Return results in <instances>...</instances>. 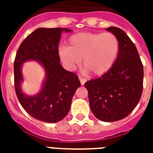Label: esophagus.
<instances>
[{"label":"esophagus","instance_id":"34e87169","mask_svg":"<svg viewBox=\"0 0 153 153\" xmlns=\"http://www.w3.org/2000/svg\"><path fill=\"white\" fill-rule=\"evenodd\" d=\"M79 80H80V83H81V84H82V85H83L84 83H86V81H87L86 79L82 78V77H79Z\"/></svg>","mask_w":153,"mask_h":153}]
</instances>
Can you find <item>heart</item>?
I'll use <instances>...</instances> for the list:
<instances>
[{"label": "heart", "mask_w": 153, "mask_h": 153, "mask_svg": "<svg viewBox=\"0 0 153 153\" xmlns=\"http://www.w3.org/2000/svg\"><path fill=\"white\" fill-rule=\"evenodd\" d=\"M119 51L120 42L112 33L83 32L70 37L68 47H60L58 54L69 69L78 66L83 59V66L101 76L112 68Z\"/></svg>", "instance_id": "heart-1"}]
</instances>
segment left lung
<instances>
[{"label": "left lung", "instance_id": "obj_1", "mask_svg": "<svg viewBox=\"0 0 153 153\" xmlns=\"http://www.w3.org/2000/svg\"><path fill=\"white\" fill-rule=\"evenodd\" d=\"M106 30L117 37L118 56L113 67L98 79L87 81L91 111L105 122L125 118L138 105L143 93V66L138 50L122 29L109 27Z\"/></svg>", "mask_w": 153, "mask_h": 153}]
</instances>
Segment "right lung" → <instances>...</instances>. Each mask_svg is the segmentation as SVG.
I'll list each match as a JSON object with an SVG mask.
<instances>
[{
    "label": "right lung",
    "instance_id": "add662e5",
    "mask_svg": "<svg viewBox=\"0 0 153 153\" xmlns=\"http://www.w3.org/2000/svg\"><path fill=\"white\" fill-rule=\"evenodd\" d=\"M65 28L36 29L20 44L14 62L15 89L23 108L38 120L56 123L69 112L74 94L81 83L76 74L60 65L58 46ZM27 60H37L45 69L46 79L43 88L34 96L22 92V64Z\"/></svg>",
    "mask_w": 153,
    "mask_h": 153
}]
</instances>
